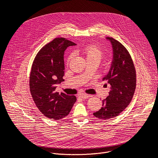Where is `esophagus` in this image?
Returning a JSON list of instances; mask_svg holds the SVG:
<instances>
[{
	"label": "esophagus",
	"mask_w": 158,
	"mask_h": 158,
	"mask_svg": "<svg viewBox=\"0 0 158 158\" xmlns=\"http://www.w3.org/2000/svg\"><path fill=\"white\" fill-rule=\"evenodd\" d=\"M79 96L81 98H82V99H87V98H88L89 97H90L89 95L85 94H81L79 95Z\"/></svg>",
	"instance_id": "34e87169"
}]
</instances>
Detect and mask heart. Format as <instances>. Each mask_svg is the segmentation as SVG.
Instances as JSON below:
<instances>
[{
	"mask_svg": "<svg viewBox=\"0 0 158 158\" xmlns=\"http://www.w3.org/2000/svg\"><path fill=\"white\" fill-rule=\"evenodd\" d=\"M82 51L84 55L85 56L87 60L97 61L99 62L104 56V52L102 51L98 47L94 46V45H89V46L84 47ZM72 57V54L69 56L67 59V62H69Z\"/></svg>",
	"mask_w": 158,
	"mask_h": 158,
	"instance_id": "heart-1",
	"label": "heart"
}]
</instances>
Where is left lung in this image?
Listing matches in <instances>:
<instances>
[{
    "mask_svg": "<svg viewBox=\"0 0 158 158\" xmlns=\"http://www.w3.org/2000/svg\"><path fill=\"white\" fill-rule=\"evenodd\" d=\"M112 48V60L110 69L102 81L110 85L109 96L102 102L101 109L93 113L100 119L118 116L131 102L136 85V74L132 58L123 45L107 37ZM104 85L107 87V84Z\"/></svg>",
    "mask_w": 158,
    "mask_h": 158,
    "instance_id": "left-lung-1",
    "label": "left lung"
}]
</instances>
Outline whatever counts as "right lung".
<instances>
[{
  "instance_id": "add662e5",
  "label": "right lung",
  "mask_w": 158,
  "mask_h": 158,
  "mask_svg": "<svg viewBox=\"0 0 158 158\" xmlns=\"http://www.w3.org/2000/svg\"><path fill=\"white\" fill-rule=\"evenodd\" d=\"M76 45L65 38H56L39 51L33 62L30 91L37 108L48 118L59 120L67 116L76 101L75 96L56 91V85L64 81V51Z\"/></svg>"
}]
</instances>
